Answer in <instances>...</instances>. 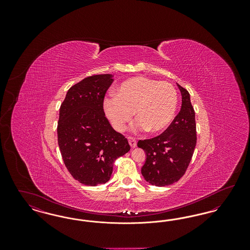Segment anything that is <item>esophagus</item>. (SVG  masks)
I'll list each match as a JSON object with an SVG mask.
<instances>
[{
    "label": "esophagus",
    "instance_id": "34e87169",
    "mask_svg": "<svg viewBox=\"0 0 250 250\" xmlns=\"http://www.w3.org/2000/svg\"><path fill=\"white\" fill-rule=\"evenodd\" d=\"M128 143H129L131 148H135L137 146V141L134 138H128Z\"/></svg>",
    "mask_w": 250,
    "mask_h": 250
}]
</instances>
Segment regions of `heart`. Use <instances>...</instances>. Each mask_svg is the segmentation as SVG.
Instances as JSON below:
<instances>
[{
  "instance_id": "1",
  "label": "heart",
  "mask_w": 250,
  "mask_h": 250,
  "mask_svg": "<svg viewBox=\"0 0 250 250\" xmlns=\"http://www.w3.org/2000/svg\"><path fill=\"white\" fill-rule=\"evenodd\" d=\"M177 103V92L171 84L145 77H134L120 84L114 97L105 99L104 108L117 131L125 129L134 112L138 121L137 130L156 134L171 123Z\"/></svg>"
}]
</instances>
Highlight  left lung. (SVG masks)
Masks as SVG:
<instances>
[{"label":"left lung","mask_w":250,"mask_h":250,"mask_svg":"<svg viewBox=\"0 0 250 250\" xmlns=\"http://www.w3.org/2000/svg\"><path fill=\"white\" fill-rule=\"evenodd\" d=\"M177 85L182 94V106L176 117L159 136L138 143L146 154L142 174L148 183L156 187L171 185L183 177L197 143L195 111L190 95Z\"/></svg>","instance_id":"obj_1"}]
</instances>
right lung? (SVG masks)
I'll list each match as a JSON object with an SVG mask.
<instances>
[{
  "label": "right lung",
  "mask_w": 250,
  "mask_h": 250,
  "mask_svg": "<svg viewBox=\"0 0 250 250\" xmlns=\"http://www.w3.org/2000/svg\"><path fill=\"white\" fill-rule=\"evenodd\" d=\"M110 74L85 78L68 90L60 107L58 144L73 178L95 187L110 179L113 163L130 150L127 139L114 130L104 112Z\"/></svg>",
  "instance_id": "obj_1"
}]
</instances>
